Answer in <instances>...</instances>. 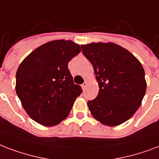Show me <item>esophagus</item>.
<instances>
[{"label": "esophagus", "mask_w": 159, "mask_h": 159, "mask_svg": "<svg viewBox=\"0 0 159 159\" xmlns=\"http://www.w3.org/2000/svg\"><path fill=\"white\" fill-rule=\"evenodd\" d=\"M81 87H82L83 89H85L86 87H87V82H84V83L81 84Z\"/></svg>", "instance_id": "34e87169"}]
</instances>
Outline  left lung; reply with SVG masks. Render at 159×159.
Masks as SVG:
<instances>
[{"label":"left lung","instance_id":"8db88e82","mask_svg":"<svg viewBox=\"0 0 159 159\" xmlns=\"http://www.w3.org/2000/svg\"><path fill=\"white\" fill-rule=\"evenodd\" d=\"M99 82L98 95L88 101L94 119L108 126L123 124L135 114L144 97V70L134 55L114 43L81 45Z\"/></svg>","mask_w":159,"mask_h":159}]
</instances>
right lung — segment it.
Returning a JSON list of instances; mask_svg holds the SVG:
<instances>
[{"label": "right lung", "mask_w": 159, "mask_h": 159, "mask_svg": "<svg viewBox=\"0 0 159 159\" xmlns=\"http://www.w3.org/2000/svg\"><path fill=\"white\" fill-rule=\"evenodd\" d=\"M80 51L71 40H53L33 50L20 65L16 91L33 120L50 127L68 116L82 93L74 83L68 63Z\"/></svg>", "instance_id": "1"}]
</instances>
